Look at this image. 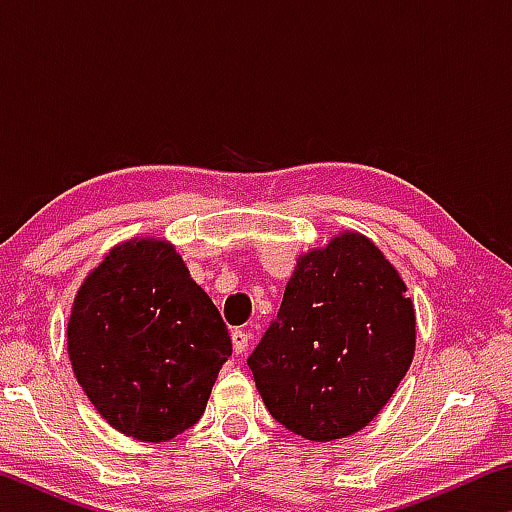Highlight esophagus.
Returning a JSON list of instances; mask_svg holds the SVG:
<instances>
[{
	"label": "esophagus",
	"mask_w": 512,
	"mask_h": 512,
	"mask_svg": "<svg viewBox=\"0 0 512 512\" xmlns=\"http://www.w3.org/2000/svg\"><path fill=\"white\" fill-rule=\"evenodd\" d=\"M248 343H250L248 332H241V329H235V332H232V348H235L237 354H244L248 350Z\"/></svg>",
	"instance_id": "34e87169"
}]
</instances>
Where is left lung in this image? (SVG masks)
Segmentation results:
<instances>
[{
    "mask_svg": "<svg viewBox=\"0 0 512 512\" xmlns=\"http://www.w3.org/2000/svg\"><path fill=\"white\" fill-rule=\"evenodd\" d=\"M415 354V309L397 268L354 230L302 253L282 307L250 354L268 413L329 443L391 400Z\"/></svg>",
    "mask_w": 512,
    "mask_h": 512,
    "instance_id": "obj_1",
    "label": "left lung"
}]
</instances>
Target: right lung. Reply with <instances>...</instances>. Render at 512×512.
I'll list each match as a JSON object with an SVG mask.
<instances>
[{
	"mask_svg": "<svg viewBox=\"0 0 512 512\" xmlns=\"http://www.w3.org/2000/svg\"><path fill=\"white\" fill-rule=\"evenodd\" d=\"M67 354L112 429L167 443L201 418L232 341L167 239L112 246L76 291Z\"/></svg>",
	"mask_w": 512,
	"mask_h": 512,
	"instance_id": "add662e5",
	"label": "right lung"
}]
</instances>
